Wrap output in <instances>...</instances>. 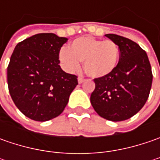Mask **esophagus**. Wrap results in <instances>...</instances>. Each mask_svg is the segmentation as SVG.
Returning a JSON list of instances; mask_svg holds the SVG:
<instances>
[{
  "label": "esophagus",
  "instance_id": "34e87169",
  "mask_svg": "<svg viewBox=\"0 0 160 160\" xmlns=\"http://www.w3.org/2000/svg\"><path fill=\"white\" fill-rule=\"evenodd\" d=\"M83 82H84V79H83V77H78V83H83Z\"/></svg>",
  "mask_w": 160,
  "mask_h": 160
}]
</instances>
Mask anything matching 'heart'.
I'll return each instance as SVG.
<instances>
[{
    "label": "heart",
    "mask_w": 160,
    "mask_h": 160,
    "mask_svg": "<svg viewBox=\"0 0 160 160\" xmlns=\"http://www.w3.org/2000/svg\"><path fill=\"white\" fill-rule=\"evenodd\" d=\"M59 60L65 68L75 71L83 62V69L91 77H107L116 70L120 58L119 46L111 40L83 36L74 40L59 52Z\"/></svg>",
    "instance_id": "1"
}]
</instances>
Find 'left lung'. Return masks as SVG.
<instances>
[{
    "mask_svg": "<svg viewBox=\"0 0 160 160\" xmlns=\"http://www.w3.org/2000/svg\"><path fill=\"white\" fill-rule=\"evenodd\" d=\"M105 36L119 46V61L112 74L93 79L95 89L91 103L103 118L123 121L139 112L147 102L152 83L151 67L147 53L133 41L114 34Z\"/></svg>",
    "mask_w": 160,
    "mask_h": 160,
    "instance_id": "8db88e82",
    "label": "left lung"
}]
</instances>
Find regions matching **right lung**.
<instances>
[{"label":"right lung","instance_id":"right-lung-1","mask_svg":"<svg viewBox=\"0 0 160 160\" xmlns=\"http://www.w3.org/2000/svg\"><path fill=\"white\" fill-rule=\"evenodd\" d=\"M66 37L52 33L34 34L18 42L9 59V94L17 108L31 119L48 121L59 116L78 82L59 66Z\"/></svg>","mask_w":160,"mask_h":160}]
</instances>
